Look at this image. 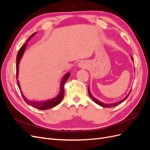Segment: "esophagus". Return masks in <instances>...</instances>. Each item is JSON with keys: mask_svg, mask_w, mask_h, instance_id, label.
I'll list each match as a JSON object with an SVG mask.
<instances>
[{"mask_svg": "<svg viewBox=\"0 0 150 150\" xmlns=\"http://www.w3.org/2000/svg\"><path fill=\"white\" fill-rule=\"evenodd\" d=\"M78 66L79 67L81 68H86V66H87V64H86V63L84 61H81L80 62H79Z\"/></svg>", "mask_w": 150, "mask_h": 150, "instance_id": "esophagus-1", "label": "esophagus"}]
</instances>
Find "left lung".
Segmentation results:
<instances>
[{
  "mask_svg": "<svg viewBox=\"0 0 150 150\" xmlns=\"http://www.w3.org/2000/svg\"><path fill=\"white\" fill-rule=\"evenodd\" d=\"M131 59L133 60V61L134 62V59H133V57L131 56ZM131 92V91H130ZM130 92L129 93V94L127 95V96L124 98V99H122V100H121L120 101H118V102H116V103H111V104H104V103H102V102H100L99 101V100H98V99H96V98H94L92 95H91V93H90V91H89V86L88 87V93H89V95L90 96V97L92 98V99L96 103V104H99V106H103V107H104V108H111V107H114V106H117V105H119L120 104H121V103H122L123 101H125L126 99L128 98V96H129V93H130Z\"/></svg>",
  "mask_w": 150,
  "mask_h": 150,
  "instance_id": "left-lung-1",
  "label": "left lung"
}]
</instances>
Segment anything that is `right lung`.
<instances>
[{"label":"right lung","instance_id":"1","mask_svg":"<svg viewBox=\"0 0 150 150\" xmlns=\"http://www.w3.org/2000/svg\"><path fill=\"white\" fill-rule=\"evenodd\" d=\"M36 33H34L32 34L29 38L27 40V42L25 44H24L23 46L21 47V48L19 49V52L17 53V64H16V78H17V83L18 85V87H19V89H20V91L22 94V96L23 97V99H24V101H25V103L27 104H28L29 105H30L31 106H33L34 108L36 109H39V110H47L49 108H51L52 107L56 106L57 105H58L59 104L62 99L64 97V86L65 83L66 82V81L67 80V79L69 78V77L70 76V73L69 72H68L64 76L63 79H62V81L61 83V86H60V92L59 93V94L57 95V96L54 98L52 99H50V100H47L46 101H29L28 100V99H26L25 98V96H24L23 94H22V92L21 89V86L19 83V81H18L17 78H18V74H19V62L20 61L21 59V58L23 56V54L25 51V49L27 46V42H28L29 39L33 37V36Z\"/></svg>","mask_w":150,"mask_h":150}]
</instances>
